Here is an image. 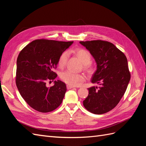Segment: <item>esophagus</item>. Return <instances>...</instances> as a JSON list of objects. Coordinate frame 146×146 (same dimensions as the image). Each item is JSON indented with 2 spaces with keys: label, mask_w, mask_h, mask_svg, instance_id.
<instances>
[{
  "label": "esophagus",
  "mask_w": 146,
  "mask_h": 146,
  "mask_svg": "<svg viewBox=\"0 0 146 146\" xmlns=\"http://www.w3.org/2000/svg\"><path fill=\"white\" fill-rule=\"evenodd\" d=\"M66 88H67V89H72V88H73L74 86H70V85H67L66 86Z\"/></svg>",
  "instance_id": "esophagus-1"
}]
</instances>
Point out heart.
<instances>
[{
	"label": "heart",
	"instance_id": "b5f03b06",
	"mask_svg": "<svg viewBox=\"0 0 146 146\" xmlns=\"http://www.w3.org/2000/svg\"><path fill=\"white\" fill-rule=\"evenodd\" d=\"M73 54L80 60V61L84 64V69L88 73L94 72V67L90 63L92 59V55L90 52L83 48H78L73 50ZM68 58V54L65 52L62 53L58 60V66L60 68H63L66 65ZM61 80L71 86H77L81 82L85 80V76L83 74L74 73L69 70H66L61 73L60 75Z\"/></svg>",
	"mask_w": 146,
	"mask_h": 146
}]
</instances>
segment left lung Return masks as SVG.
Returning <instances> with one entry per match:
<instances>
[{
	"label": "left lung",
	"instance_id": "obj_1",
	"mask_svg": "<svg viewBox=\"0 0 146 146\" xmlns=\"http://www.w3.org/2000/svg\"><path fill=\"white\" fill-rule=\"evenodd\" d=\"M90 52L97 63L91 82L99 86L88 88L83 106L94 114H103L117 106L131 78L126 57L114 44L106 40L80 41Z\"/></svg>",
	"mask_w": 146,
	"mask_h": 146
}]
</instances>
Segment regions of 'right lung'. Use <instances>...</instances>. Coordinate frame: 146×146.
I'll list each match as a JSON object with an SVG mask.
<instances>
[{
  "instance_id": "add662e5",
  "label": "right lung",
  "mask_w": 146,
  "mask_h": 146,
  "mask_svg": "<svg viewBox=\"0 0 146 146\" xmlns=\"http://www.w3.org/2000/svg\"><path fill=\"white\" fill-rule=\"evenodd\" d=\"M73 41L36 39L21 50L17 61L15 82L22 98L33 109L48 113L57 109L64 98L65 83L57 80L47 86V82L57 76L54 72L58 58Z\"/></svg>"
}]
</instances>
